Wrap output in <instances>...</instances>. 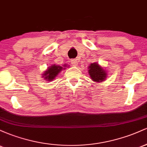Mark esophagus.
<instances>
[{
	"label": "esophagus",
	"mask_w": 147,
	"mask_h": 147,
	"mask_svg": "<svg viewBox=\"0 0 147 147\" xmlns=\"http://www.w3.org/2000/svg\"><path fill=\"white\" fill-rule=\"evenodd\" d=\"M71 63L72 65H74V66H77V64H78V63H77V61L76 59H72L71 60Z\"/></svg>",
	"instance_id": "obj_1"
}]
</instances>
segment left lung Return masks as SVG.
I'll return each mask as SVG.
<instances>
[{
	"label": "left lung",
	"mask_w": 147,
	"mask_h": 147,
	"mask_svg": "<svg viewBox=\"0 0 147 147\" xmlns=\"http://www.w3.org/2000/svg\"><path fill=\"white\" fill-rule=\"evenodd\" d=\"M88 72L91 79L97 82H103L106 77V72L97 63H91L88 67Z\"/></svg>",
	"instance_id": "left-lung-1"
}]
</instances>
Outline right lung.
<instances>
[{
	"mask_svg": "<svg viewBox=\"0 0 147 147\" xmlns=\"http://www.w3.org/2000/svg\"><path fill=\"white\" fill-rule=\"evenodd\" d=\"M63 69V67L59 66V65H53L48 68V70L43 73V76H45V80L52 81L56 77V76L59 73L61 70Z\"/></svg>",
	"mask_w": 147,
	"mask_h": 147,
	"instance_id": "obj_1",
	"label": "right lung"
}]
</instances>
